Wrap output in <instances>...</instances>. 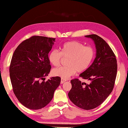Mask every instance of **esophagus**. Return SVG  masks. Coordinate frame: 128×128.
Masks as SVG:
<instances>
[{
	"instance_id": "obj_1",
	"label": "esophagus",
	"mask_w": 128,
	"mask_h": 128,
	"mask_svg": "<svg viewBox=\"0 0 128 128\" xmlns=\"http://www.w3.org/2000/svg\"><path fill=\"white\" fill-rule=\"evenodd\" d=\"M66 81V80H64V79H62V78H61V84H63Z\"/></svg>"
}]
</instances>
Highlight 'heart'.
<instances>
[{
  "label": "heart",
  "instance_id": "b5f03b06",
  "mask_svg": "<svg viewBox=\"0 0 128 128\" xmlns=\"http://www.w3.org/2000/svg\"><path fill=\"white\" fill-rule=\"evenodd\" d=\"M61 51L53 50L48 54V59L53 66L58 67L60 64L62 57L68 58L67 66L54 69L53 74L66 80L77 72L86 71L90 66L94 57V50L90 46H85L80 42L70 41L65 42L61 46Z\"/></svg>",
  "mask_w": 128,
  "mask_h": 128
}]
</instances>
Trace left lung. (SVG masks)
<instances>
[{"instance_id":"obj_1","label":"left lung","mask_w":128,"mask_h":128,"mask_svg":"<svg viewBox=\"0 0 128 128\" xmlns=\"http://www.w3.org/2000/svg\"><path fill=\"white\" fill-rule=\"evenodd\" d=\"M85 37L94 41L96 49L95 59L80 77L90 82L86 84L78 79L71 80L69 98L83 110L94 109L100 105L113 90L117 74V61L112 50L102 38L96 34Z\"/></svg>"}]
</instances>
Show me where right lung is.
Here are the masks:
<instances>
[{"instance_id":"obj_1","label":"right lung","mask_w":128,"mask_h":128,"mask_svg":"<svg viewBox=\"0 0 128 128\" xmlns=\"http://www.w3.org/2000/svg\"><path fill=\"white\" fill-rule=\"evenodd\" d=\"M55 41V38L32 36L18 46L12 58L10 75L13 92L20 102L30 110L47 105L60 84L58 76L40 82L51 70L48 54Z\"/></svg>"}]
</instances>
